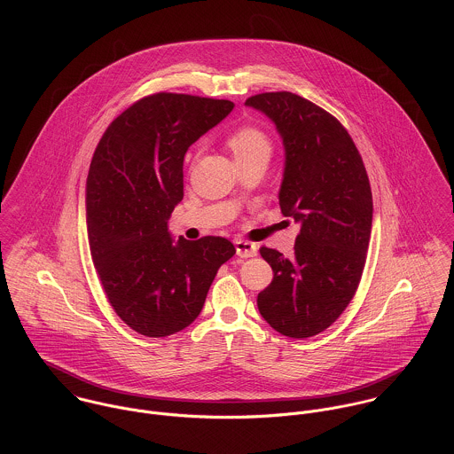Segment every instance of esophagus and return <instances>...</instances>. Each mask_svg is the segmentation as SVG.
<instances>
[{
  "instance_id": "34e87169",
  "label": "esophagus",
  "mask_w": 454,
  "mask_h": 454,
  "mask_svg": "<svg viewBox=\"0 0 454 454\" xmlns=\"http://www.w3.org/2000/svg\"><path fill=\"white\" fill-rule=\"evenodd\" d=\"M236 254L241 259H250L257 255V245L250 243V241H243V239H236Z\"/></svg>"
}]
</instances>
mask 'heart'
Here are the masks:
<instances>
[{"instance_id": "heart-1", "label": "heart", "mask_w": 454, "mask_h": 454, "mask_svg": "<svg viewBox=\"0 0 454 454\" xmlns=\"http://www.w3.org/2000/svg\"><path fill=\"white\" fill-rule=\"evenodd\" d=\"M229 146L236 159H243V157H248L257 152L270 150L267 136L262 130L254 129V128H241V129L236 130L229 137Z\"/></svg>"}]
</instances>
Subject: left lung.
Instances as JSON below:
<instances>
[{
  "instance_id": "1",
  "label": "left lung",
  "mask_w": 454,
  "mask_h": 454,
  "mask_svg": "<svg viewBox=\"0 0 454 454\" xmlns=\"http://www.w3.org/2000/svg\"><path fill=\"white\" fill-rule=\"evenodd\" d=\"M283 141L279 206L301 225L292 259L260 248L272 267L257 297L262 318L276 332L306 339L333 324L353 299L372 229V192L348 130L311 101L292 92L247 99Z\"/></svg>"
}]
</instances>
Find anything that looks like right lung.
Here are the masks:
<instances>
[{
    "instance_id": "obj_1",
    "label": "right lung",
    "mask_w": 454,
    "mask_h": 454,
    "mask_svg": "<svg viewBox=\"0 0 454 454\" xmlns=\"http://www.w3.org/2000/svg\"><path fill=\"white\" fill-rule=\"evenodd\" d=\"M232 101L153 94L103 134L87 176L85 218L92 262L115 313L137 333L166 337L199 317L231 241L178 239L168 220L184 199L189 146L220 124Z\"/></svg>"
}]
</instances>
